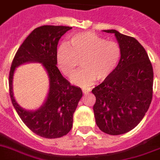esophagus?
<instances>
[{
	"instance_id": "34e87169",
	"label": "esophagus",
	"mask_w": 160,
	"mask_h": 160,
	"mask_svg": "<svg viewBox=\"0 0 160 160\" xmlns=\"http://www.w3.org/2000/svg\"><path fill=\"white\" fill-rule=\"evenodd\" d=\"M90 88L89 87H82V91L83 93H87L89 92H90Z\"/></svg>"
}]
</instances>
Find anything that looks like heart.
Segmentation results:
<instances>
[{"mask_svg":"<svg viewBox=\"0 0 160 160\" xmlns=\"http://www.w3.org/2000/svg\"><path fill=\"white\" fill-rule=\"evenodd\" d=\"M67 43L58 48L57 65L64 75L70 78L82 59V68L72 78L73 82L79 86L108 78L121 59V49L117 42L106 40L93 32L76 33L69 37Z\"/></svg>","mask_w":160,"mask_h":160,"instance_id":"obj_1","label":"heart"}]
</instances>
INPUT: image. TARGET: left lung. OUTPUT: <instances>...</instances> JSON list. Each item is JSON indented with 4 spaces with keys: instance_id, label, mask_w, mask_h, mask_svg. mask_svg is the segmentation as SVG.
Segmentation results:
<instances>
[{
    "instance_id": "1",
    "label": "left lung",
    "mask_w": 160,
    "mask_h": 160,
    "mask_svg": "<svg viewBox=\"0 0 160 160\" xmlns=\"http://www.w3.org/2000/svg\"><path fill=\"white\" fill-rule=\"evenodd\" d=\"M121 57L115 70L92 90L96 97L93 112L96 124L103 132L121 135L140 122L152 102L153 68L147 52L132 36L116 30Z\"/></svg>"
}]
</instances>
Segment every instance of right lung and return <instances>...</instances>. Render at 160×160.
Instances as JSON below:
<instances>
[{
  "mask_svg": "<svg viewBox=\"0 0 160 160\" xmlns=\"http://www.w3.org/2000/svg\"><path fill=\"white\" fill-rule=\"evenodd\" d=\"M71 28L67 26L43 25L34 29L17 50L10 68L8 86L12 103L28 128L44 138L62 137L70 131L73 115L82 96L81 89L71 86L56 67L58 40ZM28 62L43 63L50 80L46 102L34 112L20 108L12 93V76L15 68Z\"/></svg>",
  "mask_w": 160,
  "mask_h": 160,
  "instance_id": "obj_1",
  "label": "right lung"
}]
</instances>
